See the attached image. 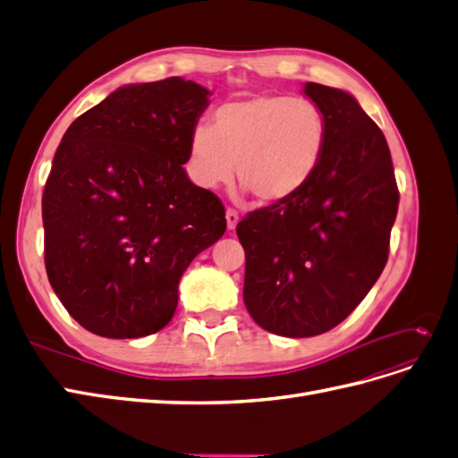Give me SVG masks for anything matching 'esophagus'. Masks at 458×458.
Returning <instances> with one entry per match:
<instances>
[{
    "mask_svg": "<svg viewBox=\"0 0 458 458\" xmlns=\"http://www.w3.org/2000/svg\"><path fill=\"white\" fill-rule=\"evenodd\" d=\"M225 219H227V227L233 231L234 227H237V224H239V214H237V210H233V208H227Z\"/></svg>",
    "mask_w": 458,
    "mask_h": 458,
    "instance_id": "obj_1",
    "label": "esophagus"
}]
</instances>
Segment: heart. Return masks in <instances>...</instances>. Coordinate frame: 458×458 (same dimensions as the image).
<instances>
[{
	"label": "heart",
	"instance_id": "heart-1",
	"mask_svg": "<svg viewBox=\"0 0 458 458\" xmlns=\"http://www.w3.org/2000/svg\"><path fill=\"white\" fill-rule=\"evenodd\" d=\"M328 141V123L313 101L256 95L216 108L212 126L199 123L189 140V165L202 187L234 175L259 204H279L310 183Z\"/></svg>",
	"mask_w": 458,
	"mask_h": 458
}]
</instances>
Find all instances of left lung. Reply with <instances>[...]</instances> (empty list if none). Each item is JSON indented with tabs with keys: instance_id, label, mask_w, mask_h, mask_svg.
<instances>
[{
	"instance_id": "8db88e82",
	"label": "left lung",
	"mask_w": 458,
	"mask_h": 458,
	"mask_svg": "<svg viewBox=\"0 0 458 458\" xmlns=\"http://www.w3.org/2000/svg\"><path fill=\"white\" fill-rule=\"evenodd\" d=\"M328 123L325 157L298 195L248 212L244 306L273 335H323L369 294L390 254L399 191L382 130L350 93L306 84Z\"/></svg>"
}]
</instances>
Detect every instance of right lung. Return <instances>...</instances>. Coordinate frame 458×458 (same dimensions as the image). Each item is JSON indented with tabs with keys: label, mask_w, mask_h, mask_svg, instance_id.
<instances>
[{
	"label": "right lung",
	"mask_w": 458,
	"mask_h": 458,
	"mask_svg": "<svg viewBox=\"0 0 458 458\" xmlns=\"http://www.w3.org/2000/svg\"><path fill=\"white\" fill-rule=\"evenodd\" d=\"M208 95L179 76L126 86L63 135L41 197L46 271L93 335L164 328L189 263L227 229L224 204L183 170Z\"/></svg>",
	"instance_id": "1"
}]
</instances>
